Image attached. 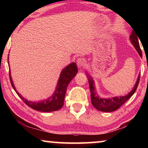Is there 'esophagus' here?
<instances>
[{"label":"esophagus","instance_id":"34e87169","mask_svg":"<svg viewBox=\"0 0 148 148\" xmlns=\"http://www.w3.org/2000/svg\"><path fill=\"white\" fill-rule=\"evenodd\" d=\"M76 63L79 68H82V67L85 66V64H86V61H85V60L83 58H79L77 59Z\"/></svg>","mask_w":148,"mask_h":148}]
</instances>
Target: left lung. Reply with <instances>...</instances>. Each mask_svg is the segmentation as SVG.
Wrapping results in <instances>:
<instances>
[{"mask_svg":"<svg viewBox=\"0 0 148 148\" xmlns=\"http://www.w3.org/2000/svg\"><path fill=\"white\" fill-rule=\"evenodd\" d=\"M138 35L132 31V33L130 36V40H131V43L135 47L138 53L140 55V57H142V51L140 49L139 42L138 40ZM140 75H138V77L137 81L136 82L134 87L132 91L129 92L128 95H125V96H121V97H112V98L109 99H102L99 96H98L95 91V83L92 77L87 75V78H88L89 84V88L90 91H91V103L95 108L98 110H100L101 112H114L119 108L120 106H121L125 102L128 101V100L131 98L132 96L136 90L137 89V87L138 86L139 81H140Z\"/></svg>","mask_w":148,"mask_h":148,"instance_id":"8db88e82","label":"left lung"}]
</instances>
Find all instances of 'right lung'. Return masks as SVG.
Instances as JSON below:
<instances>
[{"instance_id": "1", "label": "right lung", "mask_w": 148, "mask_h": 148, "mask_svg": "<svg viewBox=\"0 0 148 148\" xmlns=\"http://www.w3.org/2000/svg\"><path fill=\"white\" fill-rule=\"evenodd\" d=\"M77 71H77L76 64L75 62H72V63L65 67L61 72L59 79L58 80V83H57L56 87V89L53 95L47 99H45L44 101H41L37 102L30 101L23 98L15 88L13 81L12 79L10 71L9 72V75L12 87L16 91L18 96L27 106L31 107L33 110H37V111L50 112L61 109L62 106H63L64 97L65 94H66L67 87H68V85L71 82V80L76 76Z\"/></svg>"}]
</instances>
